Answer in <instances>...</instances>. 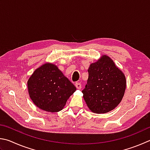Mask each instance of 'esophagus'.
Wrapping results in <instances>:
<instances>
[{
	"instance_id": "obj_1",
	"label": "esophagus",
	"mask_w": 150,
	"mask_h": 150,
	"mask_svg": "<svg viewBox=\"0 0 150 150\" xmlns=\"http://www.w3.org/2000/svg\"><path fill=\"white\" fill-rule=\"evenodd\" d=\"M75 86L77 89H81V84L80 83H76Z\"/></svg>"
}]
</instances>
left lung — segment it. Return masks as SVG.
<instances>
[{
  "instance_id": "8db88e82",
  "label": "left lung",
  "mask_w": 150,
  "mask_h": 150,
  "mask_svg": "<svg viewBox=\"0 0 150 150\" xmlns=\"http://www.w3.org/2000/svg\"><path fill=\"white\" fill-rule=\"evenodd\" d=\"M88 79L82 91L87 106L93 113L113 110L122 100L126 89V78L110 57L103 55L88 69Z\"/></svg>"
}]
</instances>
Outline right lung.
Wrapping results in <instances>:
<instances>
[{"instance_id":"obj_1","label":"right lung","mask_w":150,"mask_h":150,"mask_svg":"<svg viewBox=\"0 0 150 150\" xmlns=\"http://www.w3.org/2000/svg\"><path fill=\"white\" fill-rule=\"evenodd\" d=\"M29 95L35 105L48 112H58L74 93L76 87L56 65L46 63L35 71L28 81Z\"/></svg>"}]
</instances>
